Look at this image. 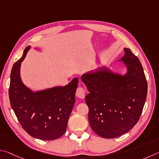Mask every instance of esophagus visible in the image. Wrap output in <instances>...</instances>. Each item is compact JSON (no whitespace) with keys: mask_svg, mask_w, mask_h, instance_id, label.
Instances as JSON below:
<instances>
[{"mask_svg":"<svg viewBox=\"0 0 159 159\" xmlns=\"http://www.w3.org/2000/svg\"><path fill=\"white\" fill-rule=\"evenodd\" d=\"M76 95L78 97V98L83 99L84 98V95H85V91L84 89L82 87H79L77 88V89L76 91Z\"/></svg>","mask_w":159,"mask_h":159,"instance_id":"obj_1","label":"esophagus"}]
</instances>
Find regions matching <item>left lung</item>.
Here are the masks:
<instances>
[{
    "label": "left lung",
    "mask_w": 159,
    "mask_h": 159,
    "mask_svg": "<svg viewBox=\"0 0 159 159\" xmlns=\"http://www.w3.org/2000/svg\"><path fill=\"white\" fill-rule=\"evenodd\" d=\"M122 61L127 68L122 75L106 67L82 75L89 93L85 97L89 121L97 135L104 138L119 137L138 123L145 103L147 82L140 60L124 48Z\"/></svg>",
    "instance_id": "obj_1"
}]
</instances>
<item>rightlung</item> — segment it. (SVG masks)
Returning a JSON list of instances; mask_svg holds the SVG:
<instances>
[{
  "label": "right lung",
  "mask_w": 159,
  "mask_h": 159,
  "mask_svg": "<svg viewBox=\"0 0 159 159\" xmlns=\"http://www.w3.org/2000/svg\"><path fill=\"white\" fill-rule=\"evenodd\" d=\"M30 48L24 49L15 63L10 75V105L23 129L33 138L56 140L66 131L69 116L74 106L78 79L64 87H55L33 92L22 82L21 63Z\"/></svg>",
  "instance_id": "1"
}]
</instances>
